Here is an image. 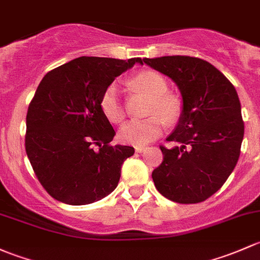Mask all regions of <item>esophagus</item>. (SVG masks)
I'll return each mask as SVG.
<instances>
[{
	"mask_svg": "<svg viewBox=\"0 0 260 260\" xmlns=\"http://www.w3.org/2000/svg\"><path fill=\"white\" fill-rule=\"evenodd\" d=\"M146 149H148V146H146V145L135 146V151H136V152H143V151H145Z\"/></svg>",
	"mask_w": 260,
	"mask_h": 260,
	"instance_id": "obj_1",
	"label": "esophagus"
}]
</instances>
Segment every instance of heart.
<instances>
[{
    "instance_id": "b5f03b06",
    "label": "heart",
    "mask_w": 260,
    "mask_h": 260,
    "mask_svg": "<svg viewBox=\"0 0 260 260\" xmlns=\"http://www.w3.org/2000/svg\"><path fill=\"white\" fill-rule=\"evenodd\" d=\"M134 84L154 98L151 111L160 114L168 121H173L178 115V101L173 96L168 95L167 80L157 72L146 70L136 75L133 79ZM101 109L109 120L120 122L125 116L124 105L120 98V89L117 84H110L101 96ZM164 129V121L160 116H151L148 119H133L124 124L120 129L121 141L131 145H145L156 139Z\"/></svg>"
}]
</instances>
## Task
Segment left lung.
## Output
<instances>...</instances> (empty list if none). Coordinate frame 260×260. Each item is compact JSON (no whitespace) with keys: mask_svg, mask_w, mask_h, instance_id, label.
Returning a JSON list of instances; mask_svg holds the SVG:
<instances>
[{"mask_svg":"<svg viewBox=\"0 0 260 260\" xmlns=\"http://www.w3.org/2000/svg\"><path fill=\"white\" fill-rule=\"evenodd\" d=\"M170 77L181 95V114L160 146L164 160L152 171L157 191L180 204L204 202L221 188L240 155L244 122L235 87L208 61L190 56L144 58Z\"/></svg>","mask_w":260,"mask_h":260,"instance_id":"obj_1","label":"left lung"}]
</instances>
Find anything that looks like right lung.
<instances>
[{
	"instance_id": "right-lung-1",
	"label": "right lung",
	"mask_w": 260,
	"mask_h": 260,
	"mask_svg": "<svg viewBox=\"0 0 260 260\" xmlns=\"http://www.w3.org/2000/svg\"><path fill=\"white\" fill-rule=\"evenodd\" d=\"M135 63L143 60L82 56L40 82L26 116V152L40 183L58 202L91 204L117 186L122 164L135 150L110 145L115 130L101 96Z\"/></svg>"
}]
</instances>
